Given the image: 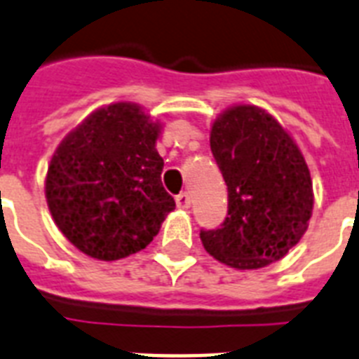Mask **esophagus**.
Instances as JSON below:
<instances>
[{"mask_svg": "<svg viewBox=\"0 0 359 359\" xmlns=\"http://www.w3.org/2000/svg\"><path fill=\"white\" fill-rule=\"evenodd\" d=\"M175 203H177V206H179L180 210H188L189 205H191V199H189V195L186 194V191H182V194H179L175 197Z\"/></svg>", "mask_w": 359, "mask_h": 359, "instance_id": "esophagus-1", "label": "esophagus"}]
</instances>
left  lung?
Returning <instances> with one entry per match:
<instances>
[{
	"label": "left lung",
	"instance_id": "left-lung-1",
	"mask_svg": "<svg viewBox=\"0 0 359 359\" xmlns=\"http://www.w3.org/2000/svg\"><path fill=\"white\" fill-rule=\"evenodd\" d=\"M210 147L229 188L221 229L201 230L206 252L234 269H260L301 241L313 210L308 164L291 134L255 104L215 118Z\"/></svg>",
	"mask_w": 359,
	"mask_h": 359
}]
</instances>
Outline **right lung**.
Returning a JSON list of instances; mask_svg holds the SVG:
<instances>
[{
	"mask_svg": "<svg viewBox=\"0 0 359 359\" xmlns=\"http://www.w3.org/2000/svg\"><path fill=\"white\" fill-rule=\"evenodd\" d=\"M162 125L129 101L104 104L55 149L46 199L55 225L90 258L114 262L149 245L175 201L162 186Z\"/></svg>",
	"mask_w": 359,
	"mask_h": 359,
	"instance_id": "1",
	"label": "right lung"
}]
</instances>
